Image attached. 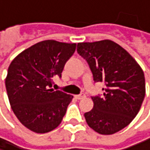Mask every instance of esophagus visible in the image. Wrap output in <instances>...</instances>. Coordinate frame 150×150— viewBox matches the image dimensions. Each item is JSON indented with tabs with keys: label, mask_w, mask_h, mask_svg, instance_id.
<instances>
[{
	"label": "esophagus",
	"mask_w": 150,
	"mask_h": 150,
	"mask_svg": "<svg viewBox=\"0 0 150 150\" xmlns=\"http://www.w3.org/2000/svg\"><path fill=\"white\" fill-rule=\"evenodd\" d=\"M74 97H76V99H78V100H81V99H83V98H86V96H85L84 94L76 95V96H74Z\"/></svg>",
	"instance_id": "34e87169"
}]
</instances>
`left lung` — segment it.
I'll use <instances>...</instances> for the list:
<instances>
[{"instance_id": "left-lung-1", "label": "left lung", "mask_w": 150, "mask_h": 150, "mask_svg": "<svg viewBox=\"0 0 150 150\" xmlns=\"http://www.w3.org/2000/svg\"><path fill=\"white\" fill-rule=\"evenodd\" d=\"M77 52L88 62L94 81L105 84L102 97L91 98L94 107L84 113L86 122L98 134H115L141 109L146 92L144 73L123 47L109 39L78 43Z\"/></svg>"}]
</instances>
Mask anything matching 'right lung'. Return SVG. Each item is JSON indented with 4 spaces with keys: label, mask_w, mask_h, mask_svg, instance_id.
<instances>
[{
    "label": "right lung",
    "mask_w": 150,
    "mask_h": 150,
    "mask_svg": "<svg viewBox=\"0 0 150 150\" xmlns=\"http://www.w3.org/2000/svg\"><path fill=\"white\" fill-rule=\"evenodd\" d=\"M76 44L45 40L19 53L10 63L5 80L11 108L19 121L38 134L48 133L61 122L73 99L52 86L61 77Z\"/></svg>",
    "instance_id": "add662e5"
}]
</instances>
